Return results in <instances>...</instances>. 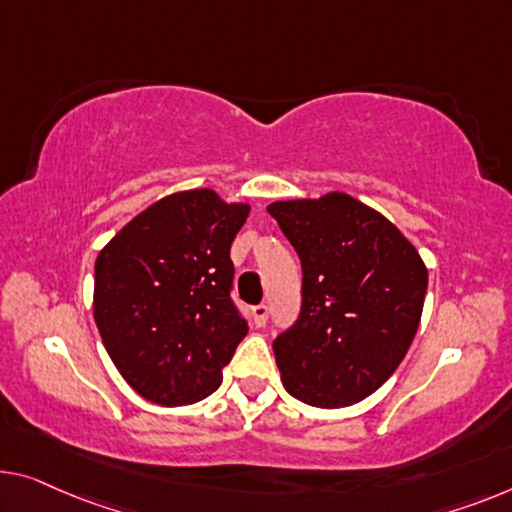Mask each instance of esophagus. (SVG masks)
<instances>
[{
    "mask_svg": "<svg viewBox=\"0 0 512 512\" xmlns=\"http://www.w3.org/2000/svg\"><path fill=\"white\" fill-rule=\"evenodd\" d=\"M250 315H253V324L257 326V329H262V326L266 324V319H269V308L266 305H255L253 310H250Z\"/></svg>",
    "mask_w": 512,
    "mask_h": 512,
    "instance_id": "esophagus-1",
    "label": "esophagus"
}]
</instances>
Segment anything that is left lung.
Instances as JSON below:
<instances>
[{
  "instance_id": "obj_1",
  "label": "left lung",
  "mask_w": 512,
  "mask_h": 512,
  "mask_svg": "<svg viewBox=\"0 0 512 512\" xmlns=\"http://www.w3.org/2000/svg\"><path fill=\"white\" fill-rule=\"evenodd\" d=\"M303 269V305L273 354L289 395L322 409L368 398L418 331L427 266L377 209L333 190L266 207Z\"/></svg>"
}]
</instances>
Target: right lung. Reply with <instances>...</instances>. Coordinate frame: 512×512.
Returning <instances> with one entry per match:
<instances>
[{
  "label": "right lung",
  "mask_w": 512,
  "mask_h": 512,
  "mask_svg": "<svg viewBox=\"0 0 512 512\" xmlns=\"http://www.w3.org/2000/svg\"><path fill=\"white\" fill-rule=\"evenodd\" d=\"M250 204L193 188L160 197L96 257L94 322L119 375L144 400L211 395L248 324L230 299V248Z\"/></svg>",
  "instance_id": "add662e5"
}]
</instances>
